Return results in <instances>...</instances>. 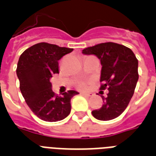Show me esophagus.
Segmentation results:
<instances>
[{
    "label": "esophagus",
    "instance_id": "obj_1",
    "mask_svg": "<svg viewBox=\"0 0 156 156\" xmlns=\"http://www.w3.org/2000/svg\"><path fill=\"white\" fill-rule=\"evenodd\" d=\"M83 95H85V96H87V97H90V96H91L92 95V94L91 93H86V92H83L81 93Z\"/></svg>",
    "mask_w": 156,
    "mask_h": 156
}]
</instances>
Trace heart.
Listing matches in <instances>:
<instances>
[{"label":"heart","instance_id":"heart-1","mask_svg":"<svg viewBox=\"0 0 156 156\" xmlns=\"http://www.w3.org/2000/svg\"><path fill=\"white\" fill-rule=\"evenodd\" d=\"M86 86V83H80V87H85Z\"/></svg>","mask_w":156,"mask_h":156}]
</instances>
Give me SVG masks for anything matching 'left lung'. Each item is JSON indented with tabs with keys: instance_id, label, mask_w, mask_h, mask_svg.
Returning a JSON list of instances; mask_svg holds the SVG:
<instances>
[{
	"instance_id": "obj_1",
	"label": "left lung",
	"mask_w": 156,
	"mask_h": 156,
	"mask_svg": "<svg viewBox=\"0 0 156 156\" xmlns=\"http://www.w3.org/2000/svg\"><path fill=\"white\" fill-rule=\"evenodd\" d=\"M83 54L95 55L100 60L102 69L100 90L108 89L104 104L92 115L100 121L116 118L128 106L138 80V59L133 51L122 44L107 42L83 50Z\"/></svg>"
}]
</instances>
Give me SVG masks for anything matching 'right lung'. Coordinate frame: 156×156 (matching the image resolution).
I'll list each match as a JSON object with an SVG mask.
<instances>
[{
	"label": "right lung",
	"instance_id": "add662e5",
	"mask_svg": "<svg viewBox=\"0 0 156 156\" xmlns=\"http://www.w3.org/2000/svg\"><path fill=\"white\" fill-rule=\"evenodd\" d=\"M73 50L43 42L28 48L19 57L16 73L21 92L30 110L43 121H61L70 113V100L78 92L68 90L59 96L52 91L50 78L59 73V60Z\"/></svg>",
	"mask_w": 156,
	"mask_h": 156
}]
</instances>
